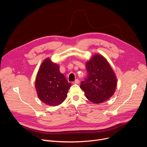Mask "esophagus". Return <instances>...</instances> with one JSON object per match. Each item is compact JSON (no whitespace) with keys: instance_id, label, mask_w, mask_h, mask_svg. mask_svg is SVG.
I'll return each mask as SVG.
<instances>
[{"instance_id":"34e87169","label":"esophagus","mask_w":147,"mask_h":147,"mask_svg":"<svg viewBox=\"0 0 147 147\" xmlns=\"http://www.w3.org/2000/svg\"><path fill=\"white\" fill-rule=\"evenodd\" d=\"M80 83V81L79 79H76L74 82H73V84H79Z\"/></svg>"}]
</instances>
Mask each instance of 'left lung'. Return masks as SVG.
Segmentation results:
<instances>
[{"instance_id": "obj_1", "label": "left lung", "mask_w": 147, "mask_h": 147, "mask_svg": "<svg viewBox=\"0 0 147 147\" xmlns=\"http://www.w3.org/2000/svg\"><path fill=\"white\" fill-rule=\"evenodd\" d=\"M86 68L88 75L80 87L86 98L94 104L106 101L114 95L117 84L110 64L103 55L96 53L86 62Z\"/></svg>"}]
</instances>
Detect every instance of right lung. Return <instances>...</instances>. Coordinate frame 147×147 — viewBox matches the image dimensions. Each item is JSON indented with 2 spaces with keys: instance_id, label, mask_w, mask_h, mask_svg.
I'll return each instance as SVG.
<instances>
[{
  "instance_id": "1",
  "label": "right lung",
  "mask_w": 147,
  "mask_h": 147,
  "mask_svg": "<svg viewBox=\"0 0 147 147\" xmlns=\"http://www.w3.org/2000/svg\"><path fill=\"white\" fill-rule=\"evenodd\" d=\"M71 83L60 73L59 65L50 58L45 59L37 71L35 88L38 98L46 105L57 106L67 98Z\"/></svg>"
}]
</instances>
